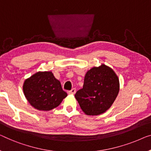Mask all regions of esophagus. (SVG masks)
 I'll use <instances>...</instances> for the list:
<instances>
[{
    "mask_svg": "<svg viewBox=\"0 0 151 151\" xmlns=\"http://www.w3.org/2000/svg\"><path fill=\"white\" fill-rule=\"evenodd\" d=\"M75 93H76V89L75 88L72 89L70 91H68V93H70V94H75Z\"/></svg>",
    "mask_w": 151,
    "mask_h": 151,
    "instance_id": "esophagus-1",
    "label": "esophagus"
}]
</instances>
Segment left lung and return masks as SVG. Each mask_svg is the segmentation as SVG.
<instances>
[{"instance_id":"8db88e82","label":"left lung","mask_w":151,"mask_h":151,"mask_svg":"<svg viewBox=\"0 0 151 151\" xmlns=\"http://www.w3.org/2000/svg\"><path fill=\"white\" fill-rule=\"evenodd\" d=\"M119 91L117 75L111 68L102 64L87 72L83 88L75 96L87 115L96 116L110 109Z\"/></svg>"}]
</instances>
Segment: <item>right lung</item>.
Masks as SVG:
<instances>
[{"label":"right lung","instance_id":"1","mask_svg":"<svg viewBox=\"0 0 151 151\" xmlns=\"http://www.w3.org/2000/svg\"><path fill=\"white\" fill-rule=\"evenodd\" d=\"M24 96L30 105L39 111H49L58 107L67 93L51 71L38 72L25 80Z\"/></svg>","mask_w":151,"mask_h":151}]
</instances>
